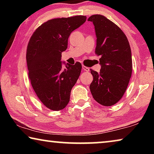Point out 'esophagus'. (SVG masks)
I'll return each mask as SVG.
<instances>
[{
	"mask_svg": "<svg viewBox=\"0 0 154 154\" xmlns=\"http://www.w3.org/2000/svg\"><path fill=\"white\" fill-rule=\"evenodd\" d=\"M82 68H83V71H86V72H89L90 71V68H88L87 66H83Z\"/></svg>",
	"mask_w": 154,
	"mask_h": 154,
	"instance_id": "1",
	"label": "esophagus"
}]
</instances>
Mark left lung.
<instances>
[{
  "label": "left lung",
  "instance_id": "obj_1",
  "mask_svg": "<svg viewBox=\"0 0 154 154\" xmlns=\"http://www.w3.org/2000/svg\"><path fill=\"white\" fill-rule=\"evenodd\" d=\"M88 21L95 28V54L100 56L101 69H90L93 81L90 89L94 100L103 106L116 104L124 96L132 75L130 44L121 28L102 15H93Z\"/></svg>",
  "mask_w": 154,
  "mask_h": 154
}]
</instances>
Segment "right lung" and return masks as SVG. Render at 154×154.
Masks as SVG:
<instances>
[{"label":"right lung","mask_w":154,"mask_h":154,"mask_svg":"<svg viewBox=\"0 0 154 154\" xmlns=\"http://www.w3.org/2000/svg\"><path fill=\"white\" fill-rule=\"evenodd\" d=\"M86 20L85 15L55 18L38 26L26 49L28 77L34 91L44 105L52 111L66 107L82 71V64L62 68V52L68 46L72 31Z\"/></svg>","instance_id":"obj_1"}]
</instances>
